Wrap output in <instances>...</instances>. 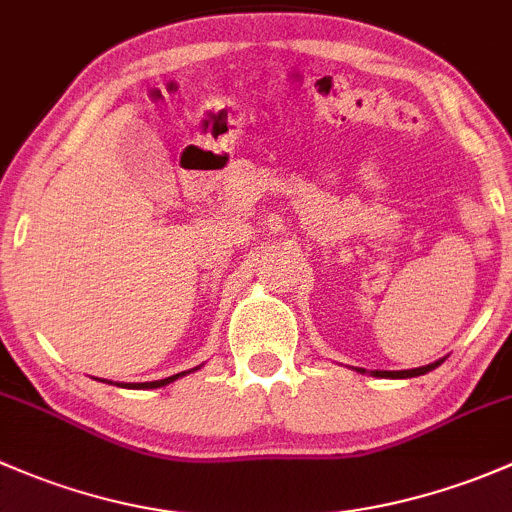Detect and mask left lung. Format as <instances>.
Segmentation results:
<instances>
[{"instance_id":"obj_1","label":"left lung","mask_w":512,"mask_h":512,"mask_svg":"<svg viewBox=\"0 0 512 512\" xmlns=\"http://www.w3.org/2000/svg\"><path fill=\"white\" fill-rule=\"evenodd\" d=\"M441 362L444 360H436V362H431V365H426V367H414V370H399V372H387V370H374L372 374L374 377H392V379H407V377H419V374H426V372H431V370H436V367L441 365ZM362 372V370H360Z\"/></svg>"}]
</instances>
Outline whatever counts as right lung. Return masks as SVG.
Wrapping results in <instances>:
<instances>
[{"mask_svg":"<svg viewBox=\"0 0 512 512\" xmlns=\"http://www.w3.org/2000/svg\"><path fill=\"white\" fill-rule=\"evenodd\" d=\"M179 377H184V372L172 374V377H165V379H157V382H135V384H128V387H133V389H157V387H165V384L175 382V379H179Z\"/></svg>","mask_w":512,"mask_h":512,"instance_id":"1","label":"right lung"}]
</instances>
